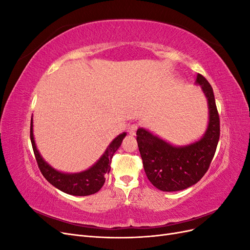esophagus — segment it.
Instances as JSON below:
<instances>
[{
  "mask_svg": "<svg viewBox=\"0 0 250 250\" xmlns=\"http://www.w3.org/2000/svg\"><path fill=\"white\" fill-rule=\"evenodd\" d=\"M138 128H139L138 124H131L129 127H128V132H129V134H131V135H135Z\"/></svg>",
  "mask_w": 250,
  "mask_h": 250,
  "instance_id": "34e87169",
  "label": "esophagus"
}]
</instances>
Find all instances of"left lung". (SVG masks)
<instances>
[{
	"label": "left lung",
	"instance_id": "obj_1",
	"mask_svg": "<svg viewBox=\"0 0 250 250\" xmlns=\"http://www.w3.org/2000/svg\"><path fill=\"white\" fill-rule=\"evenodd\" d=\"M196 83L202 88L208 105V125L203 137L186 146H173L145 128L137 131L144 170L150 183L164 192L181 191L203 177L215 155L220 137V119L208 81L198 74Z\"/></svg>",
	"mask_w": 250,
	"mask_h": 250
}]
</instances>
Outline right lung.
<instances>
[{"instance_id": "right-lung-1", "label": "right lung", "mask_w": 250, "mask_h": 250, "mask_svg": "<svg viewBox=\"0 0 250 250\" xmlns=\"http://www.w3.org/2000/svg\"><path fill=\"white\" fill-rule=\"evenodd\" d=\"M126 133L119 134L113 140L103 155L98 162L89 169L79 173H63L52 168L51 166L42 157L39 150L36 148L33 137V121L31 119V127H30V139H31L32 148L36 158L39 168L49 183L57 188L58 190L66 194L74 196H87L97 193L103 187L105 183V174L110 171L111 158L116 151L122 144Z\"/></svg>"}]
</instances>
